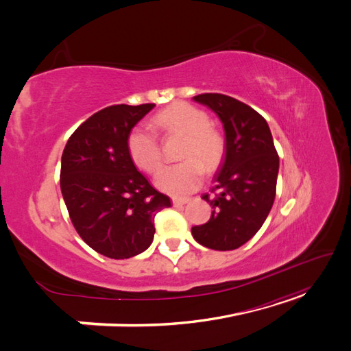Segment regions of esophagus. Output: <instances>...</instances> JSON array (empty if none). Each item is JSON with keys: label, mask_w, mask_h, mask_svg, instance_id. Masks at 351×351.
Returning a JSON list of instances; mask_svg holds the SVG:
<instances>
[{"label": "esophagus", "mask_w": 351, "mask_h": 351, "mask_svg": "<svg viewBox=\"0 0 351 351\" xmlns=\"http://www.w3.org/2000/svg\"><path fill=\"white\" fill-rule=\"evenodd\" d=\"M171 200H173V205L174 206H183V205L187 204L190 199L189 197H173Z\"/></svg>", "instance_id": "1"}]
</instances>
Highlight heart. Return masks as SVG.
Here are the masks:
<instances>
[{"mask_svg": "<svg viewBox=\"0 0 351 351\" xmlns=\"http://www.w3.org/2000/svg\"><path fill=\"white\" fill-rule=\"evenodd\" d=\"M155 132L165 137L182 136L180 158L183 162L165 167L156 176V186L164 192L183 196L196 190L205 171L212 173L226 156V137L209 115L189 102H174L152 117ZM127 152L133 164L147 174L162 165V147L158 137L145 127H134L127 136Z\"/></svg>", "mask_w": 351, "mask_h": 351, "instance_id": "obj_1", "label": "heart"}]
</instances>
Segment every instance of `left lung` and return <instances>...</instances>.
Wrapping results in <instances>:
<instances>
[{
    "instance_id": "1",
    "label": "left lung",
    "mask_w": 351,
    "mask_h": 351,
    "mask_svg": "<svg viewBox=\"0 0 351 351\" xmlns=\"http://www.w3.org/2000/svg\"><path fill=\"white\" fill-rule=\"evenodd\" d=\"M215 111L226 130V161L217 174L208 222L192 228L195 240L214 250H234L267 219L277 193L280 156L267 120L249 105L222 93L196 95Z\"/></svg>"
}]
</instances>
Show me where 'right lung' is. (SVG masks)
<instances>
[{
  "label": "right lung",
  "instance_id": "add662e5",
  "mask_svg": "<svg viewBox=\"0 0 351 351\" xmlns=\"http://www.w3.org/2000/svg\"><path fill=\"white\" fill-rule=\"evenodd\" d=\"M155 104L111 105L69 137L60 186L73 227L104 256L129 259L151 246L155 215L171 206L136 169L127 136Z\"/></svg>",
  "mask_w": 351,
  "mask_h": 351
}]
</instances>
